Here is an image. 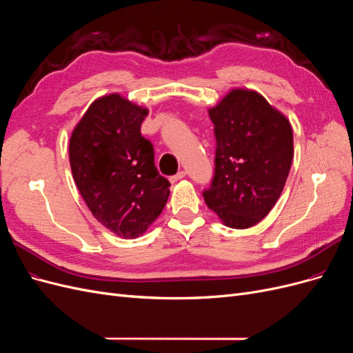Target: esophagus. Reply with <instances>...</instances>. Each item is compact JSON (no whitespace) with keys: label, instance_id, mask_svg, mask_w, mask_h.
<instances>
[{"label":"esophagus","instance_id":"obj_1","mask_svg":"<svg viewBox=\"0 0 353 353\" xmlns=\"http://www.w3.org/2000/svg\"><path fill=\"white\" fill-rule=\"evenodd\" d=\"M186 176V172H179L176 176H172L170 177V181H172V183H176L177 180H180V179H183Z\"/></svg>","mask_w":353,"mask_h":353}]
</instances>
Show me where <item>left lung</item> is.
<instances>
[{"mask_svg":"<svg viewBox=\"0 0 353 353\" xmlns=\"http://www.w3.org/2000/svg\"><path fill=\"white\" fill-rule=\"evenodd\" d=\"M208 114L217 148L203 199L224 225L248 229L272 210L286 185L293 160L290 121L246 88L232 89Z\"/></svg>","mask_w":353,"mask_h":353,"instance_id":"left-lung-1","label":"left lung"}]
</instances>
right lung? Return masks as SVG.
<instances>
[{
  "label": "right lung",
  "instance_id": "obj_1",
  "mask_svg": "<svg viewBox=\"0 0 353 353\" xmlns=\"http://www.w3.org/2000/svg\"><path fill=\"white\" fill-rule=\"evenodd\" d=\"M148 108L110 94L95 99L73 129L74 183L94 217L123 239L142 236L164 210L170 181L141 133Z\"/></svg>",
  "mask_w": 353,
  "mask_h": 353
}]
</instances>
